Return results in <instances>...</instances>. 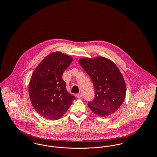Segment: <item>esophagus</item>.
<instances>
[{
  "label": "esophagus",
  "mask_w": 157,
  "mask_h": 157,
  "mask_svg": "<svg viewBox=\"0 0 157 157\" xmlns=\"http://www.w3.org/2000/svg\"><path fill=\"white\" fill-rule=\"evenodd\" d=\"M76 97L78 98H81L82 97V94L81 93H79V94H78L76 95Z\"/></svg>",
  "instance_id": "34e87169"
}]
</instances>
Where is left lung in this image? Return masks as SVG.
Wrapping results in <instances>:
<instances>
[{"instance_id":"left-lung-1","label":"left lung","mask_w":157,"mask_h":157,"mask_svg":"<svg viewBox=\"0 0 157 157\" xmlns=\"http://www.w3.org/2000/svg\"><path fill=\"white\" fill-rule=\"evenodd\" d=\"M79 63L94 86V99L88 102L91 111L101 117L114 113L122 104L126 94L125 82L118 68L104 57L82 58Z\"/></svg>"}]
</instances>
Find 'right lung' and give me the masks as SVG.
Masks as SVG:
<instances>
[{
    "label": "right lung",
    "instance_id": "add662e5",
    "mask_svg": "<svg viewBox=\"0 0 157 157\" xmlns=\"http://www.w3.org/2000/svg\"><path fill=\"white\" fill-rule=\"evenodd\" d=\"M72 58L60 52L49 55L32 75L29 86L30 101L46 119L56 120L67 111L75 97L67 90L62 75Z\"/></svg>",
    "mask_w": 157,
    "mask_h": 157
}]
</instances>
